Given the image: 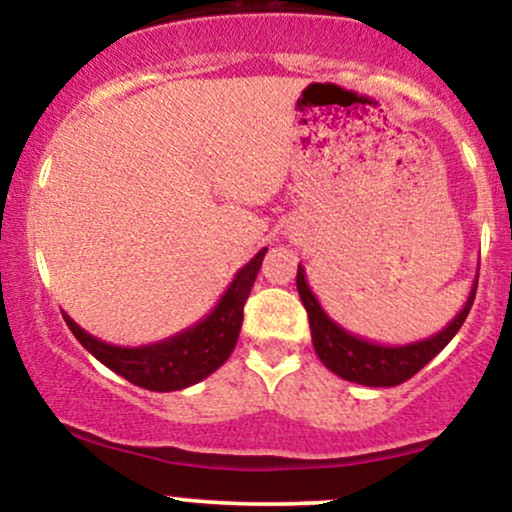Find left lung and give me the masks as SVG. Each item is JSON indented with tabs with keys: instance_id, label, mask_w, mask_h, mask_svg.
Segmentation results:
<instances>
[{
	"instance_id": "1",
	"label": "left lung",
	"mask_w": 512,
	"mask_h": 512,
	"mask_svg": "<svg viewBox=\"0 0 512 512\" xmlns=\"http://www.w3.org/2000/svg\"><path fill=\"white\" fill-rule=\"evenodd\" d=\"M477 284L479 274L474 276V284L467 296V303L462 305L460 313L452 317V322H448V327L431 334V337L419 339V342L390 346L370 342V339L358 337V334H351L349 330H344L342 325H337V322L322 310L320 301H317L313 289L308 286L305 269L301 264H298L296 276L298 296H301L305 310H308L315 354L320 356V361L325 363L332 373H337L339 378L368 387L402 385L404 380L411 378V375L419 373L433 356L440 354V351L448 346L450 339L455 337L457 330H460L462 322L467 320L469 308H472L474 296H477Z\"/></svg>"
}]
</instances>
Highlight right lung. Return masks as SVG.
I'll return each instance as SVG.
<instances>
[{
  "instance_id": "right-lung-1",
  "label": "right lung",
  "mask_w": 512,
  "mask_h": 512,
  "mask_svg": "<svg viewBox=\"0 0 512 512\" xmlns=\"http://www.w3.org/2000/svg\"><path fill=\"white\" fill-rule=\"evenodd\" d=\"M264 255L267 248H262L245 267L238 269L207 317L163 342L115 346L81 330L67 313H62L64 322L88 354L96 356L103 366L115 370L132 385L151 392L185 390L221 368L236 349L240 325H243V305L248 301Z\"/></svg>"
}]
</instances>
